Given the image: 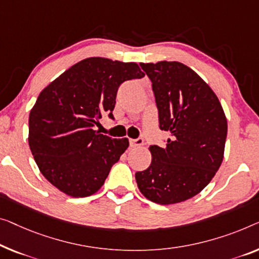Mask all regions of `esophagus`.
Masks as SVG:
<instances>
[{
	"label": "esophagus",
	"mask_w": 259,
	"mask_h": 259,
	"mask_svg": "<svg viewBox=\"0 0 259 259\" xmlns=\"http://www.w3.org/2000/svg\"><path fill=\"white\" fill-rule=\"evenodd\" d=\"M143 145V138H136V140H130L131 148H140Z\"/></svg>",
	"instance_id": "esophagus-1"
}]
</instances>
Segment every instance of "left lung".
<instances>
[{"label": "left lung", "mask_w": 259, "mask_h": 259, "mask_svg": "<svg viewBox=\"0 0 259 259\" xmlns=\"http://www.w3.org/2000/svg\"><path fill=\"white\" fill-rule=\"evenodd\" d=\"M152 82L166 145L150 146L152 160L136 172L140 191L159 204L183 202L201 192L221 166L227 118L211 88L178 61L141 64Z\"/></svg>", "instance_id": "1"}]
</instances>
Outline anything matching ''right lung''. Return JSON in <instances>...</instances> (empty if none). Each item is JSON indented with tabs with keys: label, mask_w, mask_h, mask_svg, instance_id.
Listing matches in <instances>:
<instances>
[{
	"label": "right lung",
	"mask_w": 259,
	"mask_h": 259,
	"mask_svg": "<svg viewBox=\"0 0 259 259\" xmlns=\"http://www.w3.org/2000/svg\"><path fill=\"white\" fill-rule=\"evenodd\" d=\"M145 74L136 63L101 57L79 61L45 87L29 116V146L49 183L73 198L98 192L128 149L94 126L102 115L114 119L119 84Z\"/></svg>",
	"instance_id": "obj_1"
}]
</instances>
